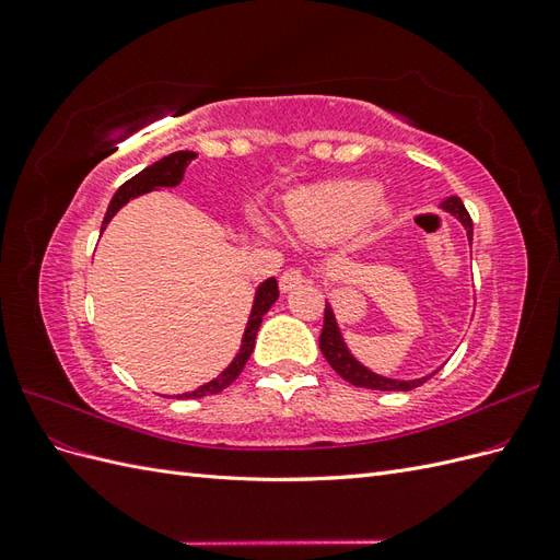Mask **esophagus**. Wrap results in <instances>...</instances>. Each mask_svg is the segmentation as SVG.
<instances>
[{
    "label": "esophagus",
    "instance_id": "34e87169",
    "mask_svg": "<svg viewBox=\"0 0 560 560\" xmlns=\"http://www.w3.org/2000/svg\"><path fill=\"white\" fill-rule=\"evenodd\" d=\"M303 280H306V276H303L301 268H287L282 278H280V290L282 292H292L294 287H299Z\"/></svg>",
    "mask_w": 560,
    "mask_h": 560
}]
</instances>
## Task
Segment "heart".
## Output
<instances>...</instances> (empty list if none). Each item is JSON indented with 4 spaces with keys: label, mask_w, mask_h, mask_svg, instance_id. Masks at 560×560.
I'll return each mask as SVG.
<instances>
[{
    "label": "heart",
    "mask_w": 560,
    "mask_h": 560,
    "mask_svg": "<svg viewBox=\"0 0 560 560\" xmlns=\"http://www.w3.org/2000/svg\"><path fill=\"white\" fill-rule=\"evenodd\" d=\"M389 214L387 202L371 182H327L294 194L287 202V224L311 243H331L360 235Z\"/></svg>",
    "instance_id": "heart-1"
}]
</instances>
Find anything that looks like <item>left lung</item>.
<instances>
[{"instance_id":"1","label":"left lung","mask_w":560,"mask_h":560,"mask_svg":"<svg viewBox=\"0 0 560 560\" xmlns=\"http://www.w3.org/2000/svg\"><path fill=\"white\" fill-rule=\"evenodd\" d=\"M442 208L446 212H451L453 217L460 219V224L467 229V235H469V241H471L474 226H471L469 212L463 206V200L457 198V196H451V198L442 200ZM319 350H322V354H325L327 362L331 364V369L336 371L338 376L346 378L352 385L366 387V389H383V393H409V389L422 385V383L430 381L434 376V374H430L425 378H416V381H395V378L378 376V374H374V371H369L366 366H362L358 360L352 358L350 350L346 348L343 336H341V331H338L336 317L331 313L329 303L325 306V325H322V334H319Z\"/></svg>"}]
</instances>
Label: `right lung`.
<instances>
[{
  "mask_svg": "<svg viewBox=\"0 0 560 560\" xmlns=\"http://www.w3.org/2000/svg\"><path fill=\"white\" fill-rule=\"evenodd\" d=\"M194 159H196L194 151H175V154L165 156V159L156 161L154 165L144 167L142 173H138L135 177H130L126 184L118 186V191L114 194L109 208H107V214L103 219V229L112 222V217L118 210H121L130 198H138L140 194L159 189V186H177L184 177L186 165H189ZM278 296H280V290H278L276 278H268L266 282H261V287L257 290V296H254V306H252L247 327H245V334H243L241 352L235 354L233 362L214 381L200 385L198 389H194V393L179 395V399H198V397H206V395H217L241 376V371L245 369L249 354L254 350V341H257V331L261 327V319L270 311V306H273V303L278 301Z\"/></svg>",
  "mask_w": 560,
  "mask_h": 560,
  "instance_id": "1",
  "label": "right lung"
}]
</instances>
